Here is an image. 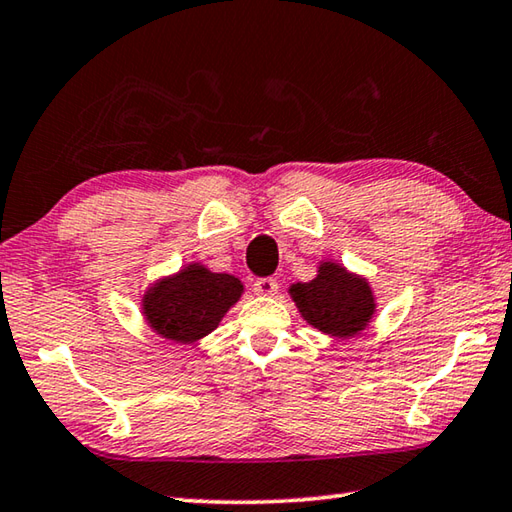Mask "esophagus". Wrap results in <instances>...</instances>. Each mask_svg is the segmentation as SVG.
<instances>
[{"label":"esophagus","mask_w":512,"mask_h":512,"mask_svg":"<svg viewBox=\"0 0 512 512\" xmlns=\"http://www.w3.org/2000/svg\"><path fill=\"white\" fill-rule=\"evenodd\" d=\"M277 288H279V284L275 277H259L253 284L255 295H262V297H273L277 293Z\"/></svg>","instance_id":"obj_1"}]
</instances>
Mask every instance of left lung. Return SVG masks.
Here are the masks:
<instances>
[{"label":"left lung","instance_id":"8db88e82","mask_svg":"<svg viewBox=\"0 0 512 512\" xmlns=\"http://www.w3.org/2000/svg\"><path fill=\"white\" fill-rule=\"evenodd\" d=\"M290 295L310 324L335 337H350L364 330L375 310L373 293L364 279L335 264L319 266L313 282L295 284Z\"/></svg>","mask_w":512,"mask_h":512}]
</instances>
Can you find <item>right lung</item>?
<instances>
[{"mask_svg":"<svg viewBox=\"0 0 512 512\" xmlns=\"http://www.w3.org/2000/svg\"><path fill=\"white\" fill-rule=\"evenodd\" d=\"M242 290L233 275L208 273L204 266H188L150 288L144 299V313L159 335L188 344L215 330Z\"/></svg>","mask_w":512,"mask_h":512,"instance_id":"obj_1","label":"right lung"}]
</instances>
